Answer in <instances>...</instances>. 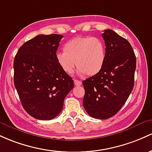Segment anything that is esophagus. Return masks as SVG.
<instances>
[{
  "label": "esophagus",
  "mask_w": 152,
  "mask_h": 152,
  "mask_svg": "<svg viewBox=\"0 0 152 152\" xmlns=\"http://www.w3.org/2000/svg\"><path fill=\"white\" fill-rule=\"evenodd\" d=\"M74 83L76 86H80V85H82V82L80 80H74Z\"/></svg>",
  "instance_id": "34e87169"
}]
</instances>
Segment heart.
<instances>
[{"instance_id": "obj_1", "label": "heart", "mask_w": 152, "mask_h": 152, "mask_svg": "<svg viewBox=\"0 0 152 152\" xmlns=\"http://www.w3.org/2000/svg\"><path fill=\"white\" fill-rule=\"evenodd\" d=\"M63 52L56 54L59 67L66 74H72L75 67L80 75L89 76L98 74L105 62V44L93 37H79L72 39L63 46Z\"/></svg>"}]
</instances>
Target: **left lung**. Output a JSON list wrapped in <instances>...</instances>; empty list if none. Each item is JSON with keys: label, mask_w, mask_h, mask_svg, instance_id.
Listing matches in <instances>:
<instances>
[{"label": "left lung", "mask_w": 152, "mask_h": 152, "mask_svg": "<svg viewBox=\"0 0 152 152\" xmlns=\"http://www.w3.org/2000/svg\"><path fill=\"white\" fill-rule=\"evenodd\" d=\"M106 57L101 71L83 82V106L88 115L107 119L126 103L134 85L136 56L132 47L113 30H104Z\"/></svg>", "instance_id": "left-lung-1"}]
</instances>
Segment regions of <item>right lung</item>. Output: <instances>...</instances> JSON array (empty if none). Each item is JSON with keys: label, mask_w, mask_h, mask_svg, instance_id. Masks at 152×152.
<instances>
[{"label": "right lung", "mask_w": 152, "mask_h": 152, "mask_svg": "<svg viewBox=\"0 0 152 152\" xmlns=\"http://www.w3.org/2000/svg\"><path fill=\"white\" fill-rule=\"evenodd\" d=\"M62 37L37 36L25 42L14 58V85L22 106L39 120L57 116L64 98L74 87L72 78L61 69L56 59Z\"/></svg>", "instance_id": "1"}]
</instances>
